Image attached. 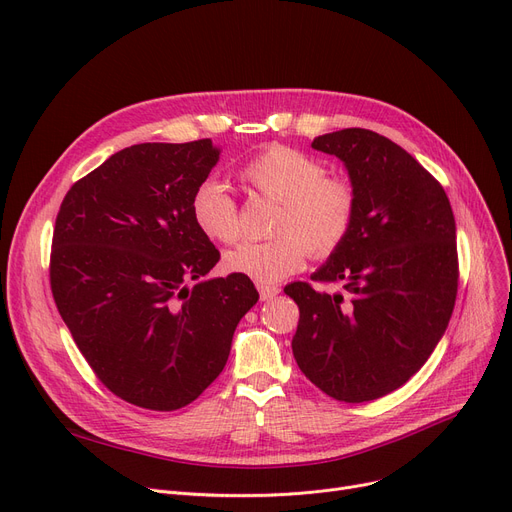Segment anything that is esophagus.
<instances>
[{
	"mask_svg": "<svg viewBox=\"0 0 512 512\" xmlns=\"http://www.w3.org/2000/svg\"><path fill=\"white\" fill-rule=\"evenodd\" d=\"M257 288H259V297H261V301H272V299H276L278 294H280V288H278V286L257 284Z\"/></svg>",
	"mask_w": 512,
	"mask_h": 512,
	"instance_id": "obj_1",
	"label": "esophagus"
}]
</instances>
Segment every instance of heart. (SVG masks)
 Returning a JSON list of instances; mask_svg holds the SVG:
<instances>
[{
  "instance_id": "heart-1",
  "label": "heart",
  "mask_w": 512,
  "mask_h": 512,
  "mask_svg": "<svg viewBox=\"0 0 512 512\" xmlns=\"http://www.w3.org/2000/svg\"><path fill=\"white\" fill-rule=\"evenodd\" d=\"M326 174L317 157L284 145L251 157L240 178L280 203L272 226L278 236L232 249L226 255L228 270L257 284H274L301 270L307 249L315 257L332 255L353 230L357 193L346 178ZM191 218L203 236L224 245L240 234L236 201L218 180H203L195 188Z\"/></svg>"
}]
</instances>
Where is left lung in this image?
Instances as JSON below:
<instances>
[{"label": "left lung", "instance_id": "obj_1", "mask_svg": "<svg viewBox=\"0 0 512 512\" xmlns=\"http://www.w3.org/2000/svg\"><path fill=\"white\" fill-rule=\"evenodd\" d=\"M311 147L344 164L357 218L311 274L342 292L284 288L301 311L292 355L328 396L375 400L407 384L448 328L459 286L452 207L440 182L378 132L344 128Z\"/></svg>", "mask_w": 512, "mask_h": 512}]
</instances>
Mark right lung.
<instances>
[{"label": "right lung", "mask_w": 512, "mask_h": 512, "mask_svg": "<svg viewBox=\"0 0 512 512\" xmlns=\"http://www.w3.org/2000/svg\"><path fill=\"white\" fill-rule=\"evenodd\" d=\"M220 153L211 139L132 145L62 201L53 299L97 378L130 405L193 402L222 373L238 321L259 301L247 276L205 280L220 251L195 226L191 197Z\"/></svg>", "instance_id": "1"}]
</instances>
